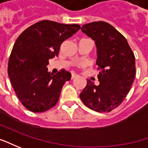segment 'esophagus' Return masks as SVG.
Instances as JSON below:
<instances>
[{
  "label": "esophagus",
  "mask_w": 148,
  "mask_h": 148,
  "mask_svg": "<svg viewBox=\"0 0 148 148\" xmlns=\"http://www.w3.org/2000/svg\"><path fill=\"white\" fill-rule=\"evenodd\" d=\"M76 77H77V75H76V74H71V79H75Z\"/></svg>",
  "instance_id": "1"
}]
</instances>
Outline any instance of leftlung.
Masks as SVG:
<instances>
[{
  "label": "left lung",
  "instance_id": "left-lung-1",
  "mask_svg": "<svg viewBox=\"0 0 148 148\" xmlns=\"http://www.w3.org/2000/svg\"><path fill=\"white\" fill-rule=\"evenodd\" d=\"M81 30L93 39L97 46L100 84L97 86L87 79L80 98L90 109L110 112L124 101L134 83V54L125 37L106 22L87 23Z\"/></svg>",
  "mask_w": 148,
  "mask_h": 148
}]
</instances>
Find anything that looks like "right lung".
Returning a JSON list of instances; mask_svg holds the SVG:
<instances>
[{
  "label": "right lung",
  "instance_id": "1",
  "mask_svg": "<svg viewBox=\"0 0 148 148\" xmlns=\"http://www.w3.org/2000/svg\"><path fill=\"white\" fill-rule=\"evenodd\" d=\"M80 29L79 24L42 20L28 27L14 42L8 62V75L23 106L32 112L47 111L57 103L71 74L47 71L49 59L58 56L64 40Z\"/></svg>",
  "mask_w": 148,
  "mask_h": 148
}]
</instances>
